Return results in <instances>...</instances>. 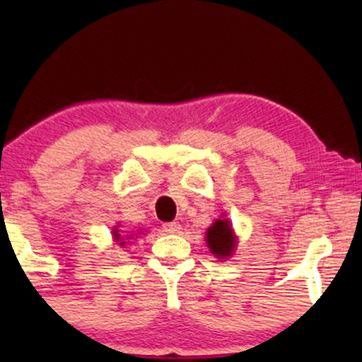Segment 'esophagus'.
<instances>
[{
	"label": "esophagus",
	"instance_id": "obj_1",
	"mask_svg": "<svg viewBox=\"0 0 362 362\" xmlns=\"http://www.w3.org/2000/svg\"><path fill=\"white\" fill-rule=\"evenodd\" d=\"M163 230H165L166 234H180L181 224L180 222H165V224H163Z\"/></svg>",
	"mask_w": 362,
	"mask_h": 362
}]
</instances>
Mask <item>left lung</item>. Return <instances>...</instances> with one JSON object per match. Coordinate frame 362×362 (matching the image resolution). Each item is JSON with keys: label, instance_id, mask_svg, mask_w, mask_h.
<instances>
[{"label": "left lung", "instance_id": "left-lung-1", "mask_svg": "<svg viewBox=\"0 0 362 362\" xmlns=\"http://www.w3.org/2000/svg\"><path fill=\"white\" fill-rule=\"evenodd\" d=\"M206 242L212 254L219 257V259H226V257L232 255V250L235 247V235L230 229L229 221H216L206 232Z\"/></svg>", "mask_w": 362, "mask_h": 362}]
</instances>
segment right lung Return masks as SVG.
Masks as SVG:
<instances>
[{
	"label": "right lung",
	"instance_id": "add662e5",
	"mask_svg": "<svg viewBox=\"0 0 362 362\" xmlns=\"http://www.w3.org/2000/svg\"><path fill=\"white\" fill-rule=\"evenodd\" d=\"M113 237H115V240H117L118 244H120V245L125 244V239H132V235H130V237H127V235H120V232H118L117 229L113 230Z\"/></svg>",
	"mask_w": 362,
	"mask_h": 362
}]
</instances>
